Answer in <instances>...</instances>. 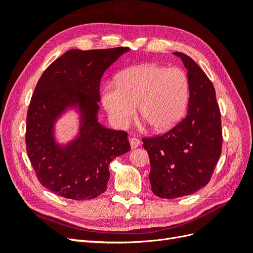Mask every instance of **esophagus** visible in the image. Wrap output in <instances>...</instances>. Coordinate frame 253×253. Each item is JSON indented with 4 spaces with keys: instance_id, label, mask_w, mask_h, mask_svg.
<instances>
[{
    "instance_id": "obj_1",
    "label": "esophagus",
    "mask_w": 253,
    "mask_h": 253,
    "mask_svg": "<svg viewBox=\"0 0 253 253\" xmlns=\"http://www.w3.org/2000/svg\"><path fill=\"white\" fill-rule=\"evenodd\" d=\"M128 140H129V144H131L132 149L137 148L140 144V140L138 138H135V137H129Z\"/></svg>"
}]
</instances>
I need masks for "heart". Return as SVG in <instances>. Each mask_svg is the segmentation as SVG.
Wrapping results in <instances>:
<instances>
[{"instance_id": "heart-1", "label": "heart", "mask_w": 253, "mask_h": 253, "mask_svg": "<svg viewBox=\"0 0 253 253\" xmlns=\"http://www.w3.org/2000/svg\"><path fill=\"white\" fill-rule=\"evenodd\" d=\"M189 81L179 68L144 64L128 68L102 90V103L113 124L126 127L137 113L156 131H167L182 118L189 102Z\"/></svg>"}]
</instances>
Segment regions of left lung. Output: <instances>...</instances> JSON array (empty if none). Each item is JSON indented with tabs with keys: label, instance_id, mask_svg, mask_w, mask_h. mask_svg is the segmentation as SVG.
<instances>
[{
	"label": "left lung",
	"instance_id": "8db88e82",
	"mask_svg": "<svg viewBox=\"0 0 253 253\" xmlns=\"http://www.w3.org/2000/svg\"><path fill=\"white\" fill-rule=\"evenodd\" d=\"M188 70V114L163 135L142 138L151 163L152 192L162 198L193 194L209 182L218 162L223 133L215 89L195 61L174 52Z\"/></svg>",
	"mask_w": 253,
	"mask_h": 253
}]
</instances>
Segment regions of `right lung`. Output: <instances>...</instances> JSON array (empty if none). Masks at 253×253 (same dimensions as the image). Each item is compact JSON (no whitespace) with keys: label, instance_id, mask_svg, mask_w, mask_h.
Segmentation results:
<instances>
[{"label":"right lung","instance_id":"1","mask_svg":"<svg viewBox=\"0 0 253 253\" xmlns=\"http://www.w3.org/2000/svg\"><path fill=\"white\" fill-rule=\"evenodd\" d=\"M128 47L71 49L44 71L30 100L26 119V151L38 180L59 196L91 200L106 190L109 166L131 150L127 133L98 122L103 73ZM70 106L82 114L80 136L68 145L55 143L53 126Z\"/></svg>","mask_w":253,"mask_h":253}]
</instances>
